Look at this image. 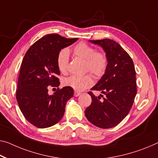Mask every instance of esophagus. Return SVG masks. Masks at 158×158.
I'll return each mask as SVG.
<instances>
[{"label":"esophagus","mask_w":158,"mask_h":158,"mask_svg":"<svg viewBox=\"0 0 158 158\" xmlns=\"http://www.w3.org/2000/svg\"><path fill=\"white\" fill-rule=\"evenodd\" d=\"M81 93H79V92H77V91H75L74 92V96L75 97H78L81 95Z\"/></svg>","instance_id":"34e87169"}]
</instances>
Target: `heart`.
<instances>
[{
	"mask_svg": "<svg viewBox=\"0 0 158 158\" xmlns=\"http://www.w3.org/2000/svg\"><path fill=\"white\" fill-rule=\"evenodd\" d=\"M73 54L85 61V69L96 77H100L105 73L108 66V58L103 52H96V49L85 42H81L75 46ZM57 67L60 73L67 72L69 63V51L62 48L57 55ZM93 83L91 76L73 75L64 79L65 86L72 87L75 90L82 91L90 87Z\"/></svg>",
	"mask_w": 158,
	"mask_h": 158,
	"instance_id": "heart-1",
	"label": "heart"
}]
</instances>
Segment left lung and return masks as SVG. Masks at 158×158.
I'll return each instance as SVG.
<instances>
[{"label":"left lung","instance_id":"obj_1","mask_svg":"<svg viewBox=\"0 0 158 158\" xmlns=\"http://www.w3.org/2000/svg\"><path fill=\"white\" fill-rule=\"evenodd\" d=\"M103 48L108 58L107 69L91 89L100 91L96 97L92 92V102L85 111L89 122L101 128L118 125L128 115L137 93L135 71L133 60L115 41L110 39L89 40Z\"/></svg>","mask_w":158,"mask_h":158}]
</instances>
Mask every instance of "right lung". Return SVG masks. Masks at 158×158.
I'll return each mask as SVG.
<instances>
[{"instance_id":"right-lung-1","label":"right lung","mask_w":158,"mask_h":158,"mask_svg":"<svg viewBox=\"0 0 158 158\" xmlns=\"http://www.w3.org/2000/svg\"><path fill=\"white\" fill-rule=\"evenodd\" d=\"M78 40L67 39L57 34L44 36L29 48L22 62L16 99L23 116L40 128L55 125L61 119L67 101L73 97L70 87L48 93V86L59 87L57 55L62 48Z\"/></svg>"}]
</instances>
